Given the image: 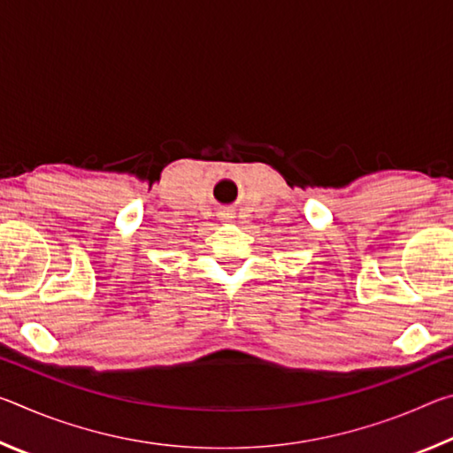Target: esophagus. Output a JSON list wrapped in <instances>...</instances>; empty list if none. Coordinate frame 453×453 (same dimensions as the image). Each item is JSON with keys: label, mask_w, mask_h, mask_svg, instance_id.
I'll list each match as a JSON object with an SVG mask.
<instances>
[{"label": "esophagus", "mask_w": 453, "mask_h": 453, "mask_svg": "<svg viewBox=\"0 0 453 453\" xmlns=\"http://www.w3.org/2000/svg\"><path fill=\"white\" fill-rule=\"evenodd\" d=\"M219 218L224 219V221H229V219L234 218V213H232V210H226V211H221V213H219Z\"/></svg>", "instance_id": "esophagus-1"}]
</instances>
